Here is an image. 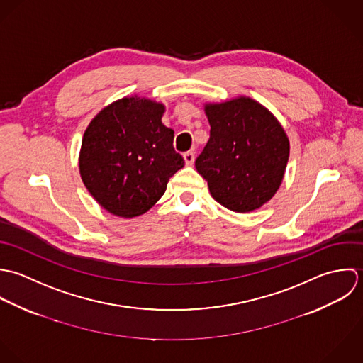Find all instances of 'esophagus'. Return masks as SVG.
I'll return each instance as SVG.
<instances>
[{
    "mask_svg": "<svg viewBox=\"0 0 363 363\" xmlns=\"http://www.w3.org/2000/svg\"><path fill=\"white\" fill-rule=\"evenodd\" d=\"M184 161H185V165H194L195 162V154L192 151H188L184 154Z\"/></svg>",
    "mask_w": 363,
    "mask_h": 363,
    "instance_id": "obj_1",
    "label": "esophagus"
}]
</instances>
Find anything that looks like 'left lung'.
Wrapping results in <instances>:
<instances>
[{
	"mask_svg": "<svg viewBox=\"0 0 363 363\" xmlns=\"http://www.w3.org/2000/svg\"><path fill=\"white\" fill-rule=\"evenodd\" d=\"M211 139L195 161L213 199L237 213L259 209L278 192L288 165V135L250 96L205 104Z\"/></svg>",
	"mask_w": 363,
	"mask_h": 363,
	"instance_id": "left-lung-1",
	"label": "left lung"
}]
</instances>
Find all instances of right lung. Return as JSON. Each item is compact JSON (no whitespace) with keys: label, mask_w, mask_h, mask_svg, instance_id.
Listing matches in <instances>:
<instances>
[{"label":"right lung","mask_w":363,"mask_h":363,"mask_svg":"<svg viewBox=\"0 0 363 363\" xmlns=\"http://www.w3.org/2000/svg\"><path fill=\"white\" fill-rule=\"evenodd\" d=\"M164 112V104L135 95L109 104L89 122L78 157L79 175L111 215H143L184 167L172 147L174 130L161 122Z\"/></svg>","instance_id":"obj_1"}]
</instances>
